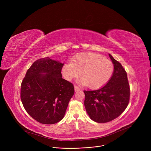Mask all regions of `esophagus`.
<instances>
[{
  "instance_id": "obj_1",
  "label": "esophagus",
  "mask_w": 151,
  "mask_h": 151,
  "mask_svg": "<svg viewBox=\"0 0 151 151\" xmlns=\"http://www.w3.org/2000/svg\"><path fill=\"white\" fill-rule=\"evenodd\" d=\"M74 87H75V92L78 91H79V90H80V88H79L78 87H77L76 85H75V86H74Z\"/></svg>"
}]
</instances>
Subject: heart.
Wrapping results in <instances>:
<instances>
[{
    "mask_svg": "<svg viewBox=\"0 0 151 151\" xmlns=\"http://www.w3.org/2000/svg\"><path fill=\"white\" fill-rule=\"evenodd\" d=\"M112 61L104 57L93 53L77 54L72 62H68L62 68V74L68 81L82 76L79 83L87 85L90 88H98L106 83L114 72Z\"/></svg>",
    "mask_w": 151,
    "mask_h": 151,
    "instance_id": "b5f03b06",
    "label": "heart"
}]
</instances>
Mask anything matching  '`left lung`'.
<instances>
[{
	"label": "left lung",
	"instance_id": "8db88e82",
	"mask_svg": "<svg viewBox=\"0 0 151 151\" xmlns=\"http://www.w3.org/2000/svg\"><path fill=\"white\" fill-rule=\"evenodd\" d=\"M114 65L112 77L104 87L83 91L84 105L90 118L99 123L111 121L125 110L130 100V90L127 74L121 64L111 54Z\"/></svg>",
	"mask_w": 151,
	"mask_h": 151
}]
</instances>
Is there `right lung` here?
I'll return each instance as SVG.
<instances>
[{
  "instance_id": "add662e5",
  "label": "right lung",
  "mask_w": 151,
  "mask_h": 151,
  "mask_svg": "<svg viewBox=\"0 0 151 151\" xmlns=\"http://www.w3.org/2000/svg\"><path fill=\"white\" fill-rule=\"evenodd\" d=\"M63 65L48 57L38 59L27 70L21 82L20 97L24 109L41 124L60 121L74 94L73 85L62 78Z\"/></svg>"
}]
</instances>
